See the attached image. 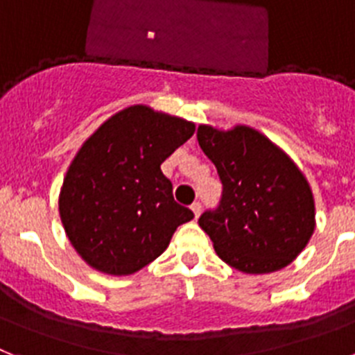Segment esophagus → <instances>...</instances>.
<instances>
[{
	"mask_svg": "<svg viewBox=\"0 0 355 355\" xmlns=\"http://www.w3.org/2000/svg\"><path fill=\"white\" fill-rule=\"evenodd\" d=\"M191 211L195 213V218H198L200 216V211H202V204L200 202H193L191 204Z\"/></svg>",
	"mask_w": 355,
	"mask_h": 355,
	"instance_id": "34e87169",
	"label": "esophagus"
}]
</instances>
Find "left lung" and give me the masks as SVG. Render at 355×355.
Returning a JSON list of instances; mask_svg holds the SVG:
<instances>
[{
  "instance_id": "1",
  "label": "left lung",
  "mask_w": 355,
  "mask_h": 355,
  "mask_svg": "<svg viewBox=\"0 0 355 355\" xmlns=\"http://www.w3.org/2000/svg\"><path fill=\"white\" fill-rule=\"evenodd\" d=\"M196 139L222 180V198L198 225L216 254L245 274L287 267L315 227L311 186L278 146L249 126L220 132L198 126Z\"/></svg>"
}]
</instances>
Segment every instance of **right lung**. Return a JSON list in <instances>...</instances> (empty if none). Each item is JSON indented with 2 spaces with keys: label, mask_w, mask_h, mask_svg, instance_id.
Masks as SVG:
<instances>
[{
  "label": "right lung",
  "mask_w": 355,
  "mask_h": 355,
  "mask_svg": "<svg viewBox=\"0 0 355 355\" xmlns=\"http://www.w3.org/2000/svg\"><path fill=\"white\" fill-rule=\"evenodd\" d=\"M195 133V124L137 104L115 113L71 160L59 214L86 263L113 276L141 270L195 216L173 198L160 164Z\"/></svg>",
  "instance_id": "obj_1"
}]
</instances>
